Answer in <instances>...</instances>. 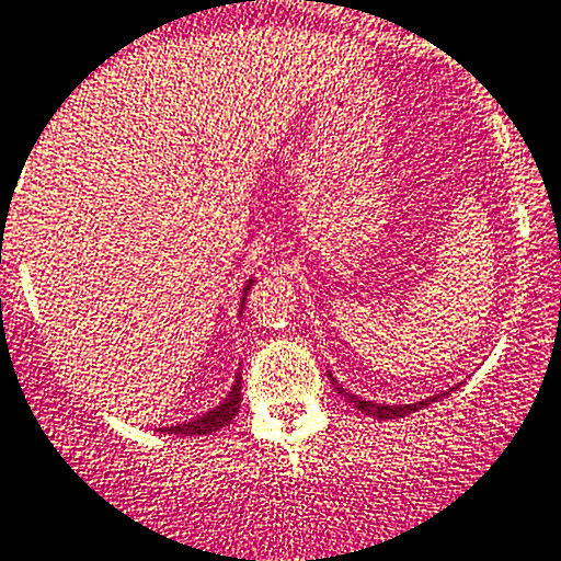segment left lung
Masks as SVG:
<instances>
[{"mask_svg": "<svg viewBox=\"0 0 561 561\" xmlns=\"http://www.w3.org/2000/svg\"><path fill=\"white\" fill-rule=\"evenodd\" d=\"M328 377H331V375H328ZM331 382H333V388H336V393H342L344 399H347L350 404L355 407V410L366 412V415L377 417V421H388V417H404V415H410V412L423 410V407H428V404H432V401L443 399V396H448L450 390H454V388H450V390H443V393L428 396L426 401H415V404H371V401H364V399H358V396L347 393V390H344L342 386H339V382L333 380V377H331Z\"/></svg>", "mask_w": 561, "mask_h": 561, "instance_id": "1", "label": "left lung"}]
</instances>
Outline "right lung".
Listing matches in <instances>:
<instances>
[{
  "label": "right lung",
  "mask_w": 561,
  "mask_h": 561,
  "mask_svg": "<svg viewBox=\"0 0 561 561\" xmlns=\"http://www.w3.org/2000/svg\"><path fill=\"white\" fill-rule=\"evenodd\" d=\"M249 287H252V279L247 282L244 296L249 293ZM241 309H244V304H241ZM239 407H241V371H239V375H236L233 388H230V393L225 396L222 404L214 407V410H208L206 415L195 417V421L179 423V426L162 428V432H168V434H181V437H195V434H211V432H217V428L228 426V423L236 417V412H239Z\"/></svg>",
  "instance_id": "right-lung-1"
}]
</instances>
